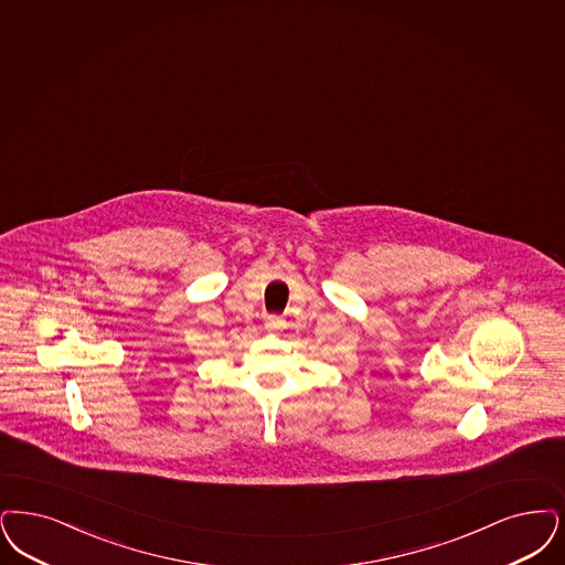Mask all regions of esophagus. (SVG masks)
<instances>
[{
    "label": "esophagus",
    "instance_id": "obj_1",
    "mask_svg": "<svg viewBox=\"0 0 565 565\" xmlns=\"http://www.w3.org/2000/svg\"><path fill=\"white\" fill-rule=\"evenodd\" d=\"M265 326H267L269 330H279V328L284 326V321H281L279 317L269 316L267 319H265Z\"/></svg>",
    "mask_w": 565,
    "mask_h": 565
}]
</instances>
